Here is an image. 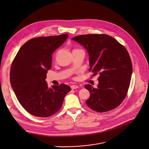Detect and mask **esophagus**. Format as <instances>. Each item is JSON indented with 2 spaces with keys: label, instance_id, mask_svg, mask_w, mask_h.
<instances>
[{
  "label": "esophagus",
  "instance_id": "1",
  "mask_svg": "<svg viewBox=\"0 0 149 149\" xmlns=\"http://www.w3.org/2000/svg\"><path fill=\"white\" fill-rule=\"evenodd\" d=\"M71 87L72 89H76V88H78V86H77V85H72V86H71Z\"/></svg>",
  "mask_w": 149,
  "mask_h": 149
}]
</instances>
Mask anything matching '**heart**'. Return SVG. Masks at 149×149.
<instances>
[{
    "label": "heart",
    "mask_w": 149,
    "mask_h": 149,
    "mask_svg": "<svg viewBox=\"0 0 149 149\" xmlns=\"http://www.w3.org/2000/svg\"><path fill=\"white\" fill-rule=\"evenodd\" d=\"M74 50H75V49H74Z\"/></svg>",
    "instance_id": "obj_1"
}]
</instances>
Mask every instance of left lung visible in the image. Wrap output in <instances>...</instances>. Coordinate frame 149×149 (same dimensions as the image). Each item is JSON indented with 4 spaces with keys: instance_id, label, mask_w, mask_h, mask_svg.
I'll list each match as a JSON object with an SVG mask.
<instances>
[{
    "instance_id": "8db88e82",
    "label": "left lung",
    "mask_w": 149,
    "mask_h": 149,
    "mask_svg": "<svg viewBox=\"0 0 149 149\" xmlns=\"http://www.w3.org/2000/svg\"><path fill=\"white\" fill-rule=\"evenodd\" d=\"M72 40L87 50L89 71L100 75L97 88L85 85L90 93L86 104L100 113L115 109L124 100L130 84L132 66L127 50L107 34L80 35Z\"/></svg>"
}]
</instances>
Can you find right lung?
<instances>
[{"label": "right lung", "mask_w": 149, "mask_h": 149, "mask_svg": "<svg viewBox=\"0 0 149 149\" xmlns=\"http://www.w3.org/2000/svg\"><path fill=\"white\" fill-rule=\"evenodd\" d=\"M68 37L65 34L31 38L22 46L12 61L11 86L21 106L33 116L46 118L56 113L71 90L65 84L49 88L45 80L52 68L53 53Z\"/></svg>", "instance_id": "right-lung-1"}]
</instances>
